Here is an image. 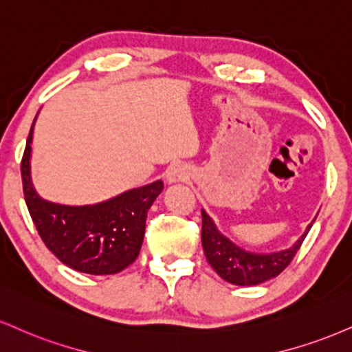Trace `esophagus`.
I'll return each mask as SVG.
<instances>
[{
  "label": "esophagus",
  "mask_w": 352,
  "mask_h": 352,
  "mask_svg": "<svg viewBox=\"0 0 352 352\" xmlns=\"http://www.w3.org/2000/svg\"><path fill=\"white\" fill-rule=\"evenodd\" d=\"M188 177V168L185 164H172L167 168V180L168 182H180Z\"/></svg>",
  "instance_id": "34e87169"
}]
</instances>
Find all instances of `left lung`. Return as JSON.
<instances>
[{
	"label": "left lung",
	"instance_id": "obj_1",
	"mask_svg": "<svg viewBox=\"0 0 352 352\" xmlns=\"http://www.w3.org/2000/svg\"><path fill=\"white\" fill-rule=\"evenodd\" d=\"M311 224L305 234L292 248L272 254L245 252L219 234L211 218L201 210V244L208 264L219 277L234 285H257L277 277L289 267L292 259L307 238Z\"/></svg>",
	"mask_w": 352,
	"mask_h": 352
}]
</instances>
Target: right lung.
Masks as SVG:
<instances>
[{"mask_svg": "<svg viewBox=\"0 0 352 352\" xmlns=\"http://www.w3.org/2000/svg\"><path fill=\"white\" fill-rule=\"evenodd\" d=\"M34 122L21 160V177L24 200L41 239L58 261L78 272H121L138 259L147 211L164 190V182L129 190L98 205L65 206L42 200L29 170Z\"/></svg>", "mask_w": 352, "mask_h": 352, "instance_id": "obj_1", "label": "right lung"}]
</instances>
